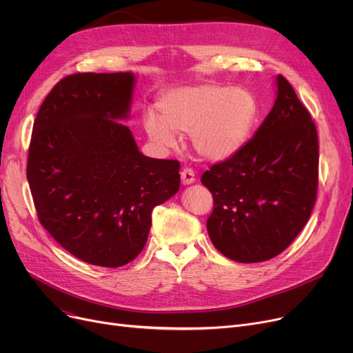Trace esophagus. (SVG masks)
<instances>
[{
    "mask_svg": "<svg viewBox=\"0 0 353 353\" xmlns=\"http://www.w3.org/2000/svg\"><path fill=\"white\" fill-rule=\"evenodd\" d=\"M180 177H181V183L184 184V186L194 183V172H193V169H190V167H184L180 173Z\"/></svg>",
    "mask_w": 353,
    "mask_h": 353,
    "instance_id": "obj_1",
    "label": "esophagus"
}]
</instances>
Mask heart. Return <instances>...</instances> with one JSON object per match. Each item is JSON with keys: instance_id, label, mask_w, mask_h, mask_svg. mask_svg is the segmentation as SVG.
I'll list each match as a JSON object with an SVG mask.
<instances>
[{"instance_id": "obj_1", "label": "heart", "mask_w": 353, "mask_h": 353, "mask_svg": "<svg viewBox=\"0 0 353 353\" xmlns=\"http://www.w3.org/2000/svg\"><path fill=\"white\" fill-rule=\"evenodd\" d=\"M159 114L148 111L143 127L152 141L172 148L177 134L192 136L199 156L223 161L242 150L257 117V101L248 88L203 83L167 91L157 103Z\"/></svg>"}]
</instances>
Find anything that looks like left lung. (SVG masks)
Segmentation results:
<instances>
[{
	"mask_svg": "<svg viewBox=\"0 0 353 353\" xmlns=\"http://www.w3.org/2000/svg\"><path fill=\"white\" fill-rule=\"evenodd\" d=\"M276 81V101L253 139L201 176L213 196L208 219L212 243L240 263L282 253L305 228L316 201V125L290 83L281 74Z\"/></svg>",
	"mask_w": 353,
	"mask_h": 353,
	"instance_id": "left-lung-1",
	"label": "left lung"
}]
</instances>
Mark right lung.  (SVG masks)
Wrapping results in <instances>:
<instances>
[{"mask_svg":"<svg viewBox=\"0 0 353 353\" xmlns=\"http://www.w3.org/2000/svg\"><path fill=\"white\" fill-rule=\"evenodd\" d=\"M132 72H77L37 113L27 179L43 228L80 261L120 268L139 256L152 212L179 192L180 163L141 154L127 125Z\"/></svg>","mask_w":353,"mask_h":353,"instance_id":"right-lung-1","label":"right lung"}]
</instances>
